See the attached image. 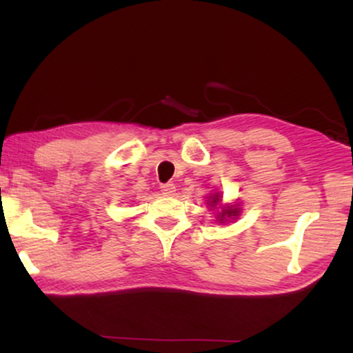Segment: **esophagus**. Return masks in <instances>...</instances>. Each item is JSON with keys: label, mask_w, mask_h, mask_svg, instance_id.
Segmentation results:
<instances>
[{"label": "esophagus", "mask_w": 353, "mask_h": 353, "mask_svg": "<svg viewBox=\"0 0 353 353\" xmlns=\"http://www.w3.org/2000/svg\"><path fill=\"white\" fill-rule=\"evenodd\" d=\"M161 191L163 194H175L176 186L173 183H163V185H161Z\"/></svg>", "instance_id": "1"}]
</instances>
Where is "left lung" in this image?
<instances>
[{
    "label": "left lung",
    "instance_id": "left-lung-1",
    "mask_svg": "<svg viewBox=\"0 0 353 353\" xmlns=\"http://www.w3.org/2000/svg\"><path fill=\"white\" fill-rule=\"evenodd\" d=\"M219 201H220V196H219V194H214V196H212V202H210V204H215V205H216V202H219ZM236 214H238V209L233 210V209H230V207H228V209L221 210L220 220H223L225 216H231V215L236 216Z\"/></svg>",
    "mask_w": 353,
    "mask_h": 353
}]
</instances>
